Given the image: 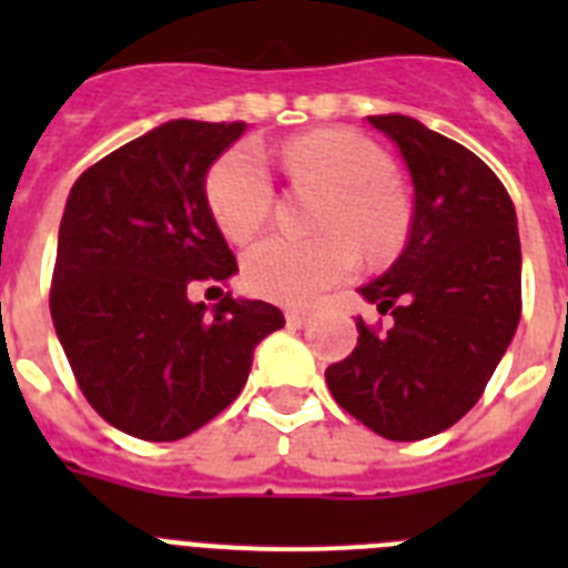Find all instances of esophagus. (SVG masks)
<instances>
[{
  "mask_svg": "<svg viewBox=\"0 0 568 568\" xmlns=\"http://www.w3.org/2000/svg\"><path fill=\"white\" fill-rule=\"evenodd\" d=\"M310 318H313V313H310V310H301V307H290L287 310L290 327H304V324H310Z\"/></svg>",
  "mask_w": 568,
  "mask_h": 568,
  "instance_id": "esophagus-1",
  "label": "esophagus"
}]
</instances>
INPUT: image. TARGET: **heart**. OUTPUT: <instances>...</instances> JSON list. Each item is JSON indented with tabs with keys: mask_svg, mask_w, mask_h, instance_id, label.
<instances>
[{
	"mask_svg": "<svg viewBox=\"0 0 568 568\" xmlns=\"http://www.w3.org/2000/svg\"><path fill=\"white\" fill-rule=\"evenodd\" d=\"M281 159L295 179L321 184L327 202L315 239L270 235L244 255V278L255 295L281 304H313L353 275L361 247L386 258L404 244L409 213L393 184L389 155L364 133L333 128L295 135ZM273 175L253 144H239L213 164L207 204L230 241H247L273 213Z\"/></svg>",
	"mask_w": 568,
	"mask_h": 568,
	"instance_id": "b5f03b06",
	"label": "heart"
}]
</instances>
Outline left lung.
I'll use <instances>...</instances> for the list:
<instances>
[{"instance_id":"1","label":"left lung","mask_w":568,"mask_h":568,"mask_svg":"<svg viewBox=\"0 0 568 568\" xmlns=\"http://www.w3.org/2000/svg\"><path fill=\"white\" fill-rule=\"evenodd\" d=\"M415 187L404 253L361 287L381 327L358 318V346L327 366L341 409L386 440H420L478 404L520 321V239L500 179L464 144L409 115H366Z\"/></svg>"}]
</instances>
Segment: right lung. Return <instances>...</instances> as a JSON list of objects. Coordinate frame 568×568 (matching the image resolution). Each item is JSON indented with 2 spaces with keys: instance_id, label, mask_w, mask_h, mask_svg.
Listing matches in <instances>:
<instances>
[{
  "instance_id": "obj_1",
  "label": "right lung",
  "mask_w": 568,
  "mask_h": 568,
  "mask_svg": "<svg viewBox=\"0 0 568 568\" xmlns=\"http://www.w3.org/2000/svg\"><path fill=\"white\" fill-rule=\"evenodd\" d=\"M244 122L175 119L90 164L68 195L50 315L88 404L142 440H179L224 413L253 349L284 327L267 301L222 295L239 261L204 175Z\"/></svg>"
}]
</instances>
